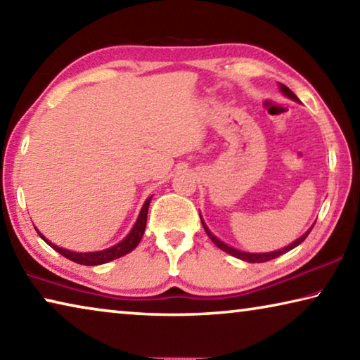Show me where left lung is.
I'll list each match as a JSON object with an SVG mask.
<instances>
[{"label": "left lung", "instance_id": "1", "mask_svg": "<svg viewBox=\"0 0 360 360\" xmlns=\"http://www.w3.org/2000/svg\"><path fill=\"white\" fill-rule=\"evenodd\" d=\"M279 89H281V92H283L285 96H289V98L298 101V98L295 96V94L292 92V90H290L289 87H285L284 84H279ZM200 217H202V216H200ZM202 224H203V229H205V231H206V233H208V236L211 238V241L214 243V245H216L219 249H222V251H225V252L230 254V255H233V257H236V259H241V260H245V262H251V264H260V262H268V260H271V259H276V257H279V255H283L284 252L290 251V249H294L295 246L300 245V243H303V241H304V238H307V236L309 235V231H311V229L314 227V224H313V227H311V229H308L307 231H304V233L300 236V238L295 240L294 243H290L289 246H285V248H283V249H279V251H275V252H260V254H252V252H243V251H238V249H235V248H231V246H227V245H225V243H222L221 240L216 238V236L211 233L210 229L206 227V224L203 222V219H202Z\"/></svg>", "mask_w": 360, "mask_h": 360}]
</instances>
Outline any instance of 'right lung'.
<instances>
[{
    "label": "right lung",
    "mask_w": 360,
    "mask_h": 360,
    "mask_svg": "<svg viewBox=\"0 0 360 360\" xmlns=\"http://www.w3.org/2000/svg\"><path fill=\"white\" fill-rule=\"evenodd\" d=\"M150 200L152 197H149L146 200L141 212H139V216L136 219L135 225H133V229L130 230V233L125 236L124 240L117 245H114L108 249H103V251H96V252H72L68 251V249H63V248H58L53 245V243L49 241L46 236L41 235V231H38V235L41 236L42 240H44L49 246L56 249L57 252H60L63 255V257L70 259L72 262H76V264H81V265H101V264H106V262H111L114 259H119L122 255L129 254L130 251H133L138 245L139 241H141L143 235H144V229H146V221H148V210H149V205H150Z\"/></svg>",
    "instance_id": "add662e5"
}]
</instances>
